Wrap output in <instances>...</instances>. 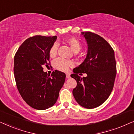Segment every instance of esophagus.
I'll return each mask as SVG.
<instances>
[{
  "label": "esophagus",
  "instance_id": "esophagus-1",
  "mask_svg": "<svg viewBox=\"0 0 134 134\" xmlns=\"http://www.w3.org/2000/svg\"><path fill=\"white\" fill-rule=\"evenodd\" d=\"M66 77L67 78H69L70 77V73H66Z\"/></svg>",
  "mask_w": 134,
  "mask_h": 134
}]
</instances>
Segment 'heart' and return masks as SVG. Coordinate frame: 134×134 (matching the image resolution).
<instances>
[{
	"label": "heart",
	"mask_w": 134,
	"mask_h": 134,
	"mask_svg": "<svg viewBox=\"0 0 134 134\" xmlns=\"http://www.w3.org/2000/svg\"><path fill=\"white\" fill-rule=\"evenodd\" d=\"M67 43L69 44L70 46L71 49L75 53L79 52L81 48V44L77 38H74V37H71L69 38L66 40ZM58 44L54 43L53 44L52 46L50 48L49 51V54L51 58H54L58 54ZM54 66L56 69L58 70L62 71V72H66L69 70V67H73L74 63L70 60H67L64 59L58 58L54 61Z\"/></svg>",
	"instance_id": "heart-1"
}]
</instances>
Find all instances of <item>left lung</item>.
I'll list each match as a JSON object with an SVG mask.
<instances>
[{
  "label": "left lung",
  "instance_id": "1",
  "mask_svg": "<svg viewBox=\"0 0 134 134\" xmlns=\"http://www.w3.org/2000/svg\"><path fill=\"white\" fill-rule=\"evenodd\" d=\"M81 34L88 43L86 58L73 71L71 77L76 81L74 95L78 104L92 109L102 104L113 90L116 75L115 53L110 44L104 38L91 32ZM86 73V77L79 75Z\"/></svg>",
  "mask_w": 134,
  "mask_h": 134
}]
</instances>
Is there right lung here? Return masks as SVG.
Masks as SVG:
<instances>
[{
  "mask_svg": "<svg viewBox=\"0 0 134 134\" xmlns=\"http://www.w3.org/2000/svg\"><path fill=\"white\" fill-rule=\"evenodd\" d=\"M56 36L35 35L26 39L15 55L14 74L18 90L32 108L46 110L54 105L63 86L65 74L54 70L50 75L43 66L50 65L49 51Z\"/></svg>",
  "mask_w": 134,
  "mask_h": 134,
  "instance_id": "1",
  "label": "right lung"
}]
</instances>
